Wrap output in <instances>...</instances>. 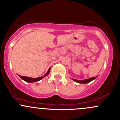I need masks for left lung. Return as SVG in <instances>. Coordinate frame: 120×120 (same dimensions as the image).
I'll return each instance as SVG.
<instances>
[{"label": "left lung", "instance_id": "1", "mask_svg": "<svg viewBox=\"0 0 120 120\" xmlns=\"http://www.w3.org/2000/svg\"><path fill=\"white\" fill-rule=\"evenodd\" d=\"M97 77H91L90 79H85L84 80H76V79H73V81H76V82H79V83H81V84H86V83H88V82H90V81L93 80L94 79H95Z\"/></svg>", "mask_w": 120, "mask_h": 120}]
</instances>
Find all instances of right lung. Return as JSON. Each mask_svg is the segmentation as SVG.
<instances>
[{"label": "right lung", "instance_id": "1", "mask_svg": "<svg viewBox=\"0 0 120 120\" xmlns=\"http://www.w3.org/2000/svg\"><path fill=\"white\" fill-rule=\"evenodd\" d=\"M50 69H51V68H49V69H48V72L45 73V75H44V76H41V77H38V78H31V77H26V76H20V75H19V77L22 79H23V80H24V81H26V82H36V81H39V80H41L42 79H43L44 77H45V76H47V75L49 74Z\"/></svg>", "mask_w": 120, "mask_h": 120}]
</instances>
